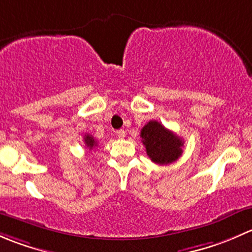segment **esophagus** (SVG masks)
Masks as SVG:
<instances>
[{
    "label": "esophagus",
    "instance_id": "1",
    "mask_svg": "<svg viewBox=\"0 0 252 252\" xmlns=\"http://www.w3.org/2000/svg\"><path fill=\"white\" fill-rule=\"evenodd\" d=\"M116 134L119 139H123L124 136H126V131H124V129H119V130L116 131Z\"/></svg>",
    "mask_w": 252,
    "mask_h": 252
}]
</instances>
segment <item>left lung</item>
<instances>
[{"mask_svg":"<svg viewBox=\"0 0 252 252\" xmlns=\"http://www.w3.org/2000/svg\"><path fill=\"white\" fill-rule=\"evenodd\" d=\"M140 136L147 156L155 163L168 164L182 156L184 141L159 122L150 121L145 124Z\"/></svg>","mask_w":252,"mask_h":252,"instance_id":"1","label":"left lung"}]
</instances>
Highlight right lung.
I'll return each instance as SVG.
<instances>
[{
  "instance_id": "add662e5",
  "label": "right lung",
  "mask_w": 252,
  "mask_h": 252,
  "mask_svg": "<svg viewBox=\"0 0 252 252\" xmlns=\"http://www.w3.org/2000/svg\"><path fill=\"white\" fill-rule=\"evenodd\" d=\"M84 141H85V145L89 147V150L94 149V147L97 145V142H96L95 139H94L91 135H89V134H85V135H84Z\"/></svg>"
}]
</instances>
